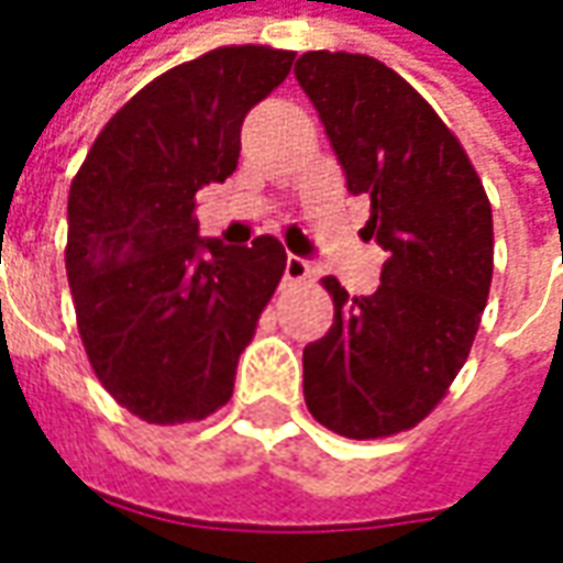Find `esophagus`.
<instances>
[{"mask_svg":"<svg viewBox=\"0 0 563 563\" xmlns=\"http://www.w3.org/2000/svg\"><path fill=\"white\" fill-rule=\"evenodd\" d=\"M309 275H312V266H309V260L290 254L288 263H285V282H307Z\"/></svg>","mask_w":563,"mask_h":563,"instance_id":"34e87169","label":"esophagus"}]
</instances>
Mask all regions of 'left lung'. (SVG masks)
<instances>
[{"label":"left lung","instance_id":"8db88e82","mask_svg":"<svg viewBox=\"0 0 563 563\" xmlns=\"http://www.w3.org/2000/svg\"><path fill=\"white\" fill-rule=\"evenodd\" d=\"M294 77L387 251L372 297L322 278L334 325L303 350L307 409L350 440L394 437L437 409L471 353L493 282L489 198L462 142L378 58L307 52Z\"/></svg>","mask_w":563,"mask_h":563}]
</instances>
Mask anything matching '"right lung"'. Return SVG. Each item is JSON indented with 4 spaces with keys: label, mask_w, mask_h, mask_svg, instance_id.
Returning <instances> with one entry per match:
<instances>
[{
    "label": "right lung",
    "mask_w": 563,
    "mask_h": 563,
    "mask_svg": "<svg viewBox=\"0 0 563 563\" xmlns=\"http://www.w3.org/2000/svg\"><path fill=\"white\" fill-rule=\"evenodd\" d=\"M294 52L222 45L173 67L98 132L67 198V282L101 387L148 424L201 421L232 399L238 356L288 254L198 235L195 195L238 167L241 123Z\"/></svg>",
    "instance_id": "1"
}]
</instances>
